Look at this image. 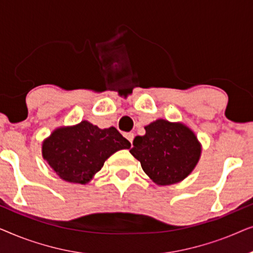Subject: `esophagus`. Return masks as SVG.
<instances>
[{
  "label": "esophagus",
  "mask_w": 253,
  "mask_h": 253,
  "mask_svg": "<svg viewBox=\"0 0 253 253\" xmlns=\"http://www.w3.org/2000/svg\"><path fill=\"white\" fill-rule=\"evenodd\" d=\"M126 138L127 140L130 141L131 143V145H132V141H133V138H134V134L132 133V132H127V133H126Z\"/></svg>",
  "instance_id": "34e87169"
}]
</instances>
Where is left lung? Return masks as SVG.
I'll list each match as a JSON object with an SVG mask.
<instances>
[{
	"label": "left lung",
	"instance_id": "1",
	"mask_svg": "<svg viewBox=\"0 0 253 253\" xmlns=\"http://www.w3.org/2000/svg\"><path fill=\"white\" fill-rule=\"evenodd\" d=\"M146 133L133 139L130 153L158 185H170L188 177L198 164L202 145L183 123L157 120L145 126Z\"/></svg>",
	"mask_w": 253,
	"mask_h": 253
}]
</instances>
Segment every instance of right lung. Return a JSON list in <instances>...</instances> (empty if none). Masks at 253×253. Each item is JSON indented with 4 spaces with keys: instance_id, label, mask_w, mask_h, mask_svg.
Returning a JSON list of instances; mask_svg holds the SVG:
<instances>
[{
    "instance_id": "1",
    "label": "right lung",
    "mask_w": 253,
    "mask_h": 253,
    "mask_svg": "<svg viewBox=\"0 0 253 253\" xmlns=\"http://www.w3.org/2000/svg\"><path fill=\"white\" fill-rule=\"evenodd\" d=\"M117 129H100L87 121L54 130L42 143V157L64 181L86 184L110 155L130 148Z\"/></svg>"
}]
</instances>
